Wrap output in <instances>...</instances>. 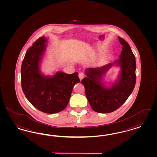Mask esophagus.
<instances>
[{
	"instance_id": "1",
	"label": "esophagus",
	"mask_w": 157,
	"mask_h": 157,
	"mask_svg": "<svg viewBox=\"0 0 157 157\" xmlns=\"http://www.w3.org/2000/svg\"><path fill=\"white\" fill-rule=\"evenodd\" d=\"M78 77H79V78H80V80H81L83 78H84V77H85V75H84V73H83L82 72H80V73H79Z\"/></svg>"
}]
</instances>
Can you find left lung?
<instances>
[{"label":"left lung","mask_w":157,"mask_h":157,"mask_svg":"<svg viewBox=\"0 0 157 157\" xmlns=\"http://www.w3.org/2000/svg\"><path fill=\"white\" fill-rule=\"evenodd\" d=\"M119 40L122 45L120 59L117 63L121 66L120 81L109 89H105L100 84L101 76L113 64L97 69H89L86 71L87 77L81 83L85 88L88 102L95 112L107 113L112 112L123 104L133 91L136 81V58L131 48L121 37Z\"/></svg>","instance_id":"1"}]
</instances>
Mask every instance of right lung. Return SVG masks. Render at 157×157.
<instances>
[{
    "mask_svg": "<svg viewBox=\"0 0 157 157\" xmlns=\"http://www.w3.org/2000/svg\"><path fill=\"white\" fill-rule=\"evenodd\" d=\"M46 40L39 38L28 49L21 68V82L24 95L37 109L55 113L68 104L74 86L80 82L78 73L58 72L51 77L40 73L39 63L46 47Z\"/></svg>",
    "mask_w": 157,
    "mask_h": 157,
    "instance_id": "1",
    "label": "right lung"
}]
</instances>
